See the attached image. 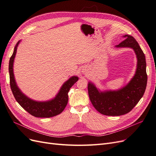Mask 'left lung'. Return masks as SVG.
Masks as SVG:
<instances>
[{
	"mask_svg": "<svg viewBox=\"0 0 156 156\" xmlns=\"http://www.w3.org/2000/svg\"><path fill=\"white\" fill-rule=\"evenodd\" d=\"M126 38L116 48H132L137 58L135 74L129 83L118 90L101 92L89 82L88 91L90 100L94 108L107 116H120L130 112L144 95L146 84V63L145 55L137 41L133 36L124 35Z\"/></svg>",
	"mask_w": 156,
	"mask_h": 156,
	"instance_id": "obj_1",
	"label": "left lung"
}]
</instances>
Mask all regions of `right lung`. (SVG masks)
I'll use <instances>...</instances> for the list:
<instances>
[{"label":"right lung","mask_w":156,"mask_h":156,"mask_svg":"<svg viewBox=\"0 0 156 156\" xmlns=\"http://www.w3.org/2000/svg\"><path fill=\"white\" fill-rule=\"evenodd\" d=\"M19 41L9 62L10 84L13 95L16 101L25 111L31 115L37 118H50L58 115L62 112L66 107L68 101V93L70 88L76 83L79 78L77 76L70 77L66 81L60 89L55 98L48 101H36L26 96L18 88L13 74V62L17 52V48L20 44Z\"/></svg>","instance_id":"obj_1"}]
</instances>
